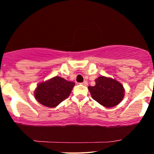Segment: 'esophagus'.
<instances>
[{"instance_id":"esophagus-1","label":"esophagus","mask_w":154,"mask_h":154,"mask_svg":"<svg viewBox=\"0 0 154 154\" xmlns=\"http://www.w3.org/2000/svg\"><path fill=\"white\" fill-rule=\"evenodd\" d=\"M80 84H81V85H84V86H87V85H88V82H87V81H84L83 82H82Z\"/></svg>"}]
</instances>
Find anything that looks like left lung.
Instances as JSON below:
<instances>
[{"label":"left lung","instance_id":"8db88e82","mask_svg":"<svg viewBox=\"0 0 154 154\" xmlns=\"http://www.w3.org/2000/svg\"><path fill=\"white\" fill-rule=\"evenodd\" d=\"M96 85L89 86L91 97L104 107L115 106L122 102L125 89L119 82L111 77L100 76L95 79Z\"/></svg>","mask_w":154,"mask_h":154}]
</instances>
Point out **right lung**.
Masks as SVG:
<instances>
[{"instance_id": "obj_1", "label": "right lung", "mask_w": 154, "mask_h": 154, "mask_svg": "<svg viewBox=\"0 0 154 154\" xmlns=\"http://www.w3.org/2000/svg\"><path fill=\"white\" fill-rule=\"evenodd\" d=\"M75 85L73 82L55 76L38 84L34 91L35 97L44 106L55 107L69 96Z\"/></svg>"}]
</instances>
